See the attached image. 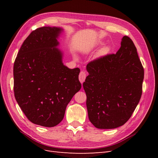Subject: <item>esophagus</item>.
<instances>
[{
    "instance_id": "1",
    "label": "esophagus",
    "mask_w": 158,
    "mask_h": 158,
    "mask_svg": "<svg viewBox=\"0 0 158 158\" xmlns=\"http://www.w3.org/2000/svg\"><path fill=\"white\" fill-rule=\"evenodd\" d=\"M85 77H86V75H85V72L81 71L80 74H79V80H80V82L82 84L85 81Z\"/></svg>"
}]
</instances>
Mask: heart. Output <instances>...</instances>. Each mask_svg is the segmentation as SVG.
Segmentation results:
<instances>
[{
    "label": "heart",
    "instance_id": "heart-1",
    "mask_svg": "<svg viewBox=\"0 0 158 158\" xmlns=\"http://www.w3.org/2000/svg\"><path fill=\"white\" fill-rule=\"evenodd\" d=\"M104 44L102 42V41H98L96 44L95 45V47H101ZM110 50H111V49H110V47H108V46H104L103 48L101 49V50L99 51V55L101 56H103V55H107L109 52H110Z\"/></svg>",
    "mask_w": 158,
    "mask_h": 158
}]
</instances>
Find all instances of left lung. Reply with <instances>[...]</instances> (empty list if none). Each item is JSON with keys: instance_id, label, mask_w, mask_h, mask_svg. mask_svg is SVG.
<instances>
[{"instance_id": "obj_1", "label": "left lung", "mask_w": 158, "mask_h": 158, "mask_svg": "<svg viewBox=\"0 0 158 158\" xmlns=\"http://www.w3.org/2000/svg\"><path fill=\"white\" fill-rule=\"evenodd\" d=\"M83 83L89 121L100 129L125 124L142 95L144 69L133 41L124 36L116 54L90 62Z\"/></svg>"}]
</instances>
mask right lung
I'll use <instances>...</instances> for the list:
<instances>
[{
  "label": "right lung",
  "instance_id": "1",
  "mask_svg": "<svg viewBox=\"0 0 158 158\" xmlns=\"http://www.w3.org/2000/svg\"><path fill=\"white\" fill-rule=\"evenodd\" d=\"M60 27L33 31L23 41L14 64V92L29 120L52 127L63 120L66 108L81 88L80 69L64 65L59 37Z\"/></svg>",
  "mask_w": 158,
  "mask_h": 158
}]
</instances>
